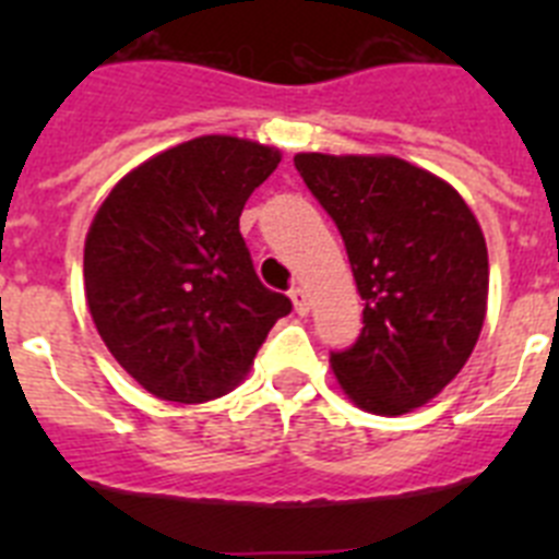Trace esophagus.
Segmentation results:
<instances>
[{"label": "esophagus", "mask_w": 559, "mask_h": 559, "mask_svg": "<svg viewBox=\"0 0 559 559\" xmlns=\"http://www.w3.org/2000/svg\"><path fill=\"white\" fill-rule=\"evenodd\" d=\"M290 299H294L296 313H299V316L308 313V310H310V302H308V294H305L302 285H294V288H290Z\"/></svg>", "instance_id": "obj_1"}]
</instances>
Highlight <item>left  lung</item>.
Here are the masks:
<instances>
[{"label":"left lung","mask_w":559,"mask_h":559,"mask_svg":"<svg viewBox=\"0 0 559 559\" xmlns=\"http://www.w3.org/2000/svg\"><path fill=\"white\" fill-rule=\"evenodd\" d=\"M294 165L347 246L364 330L330 367L355 406L406 414L467 364L490 288L471 206L433 173L397 156L296 153Z\"/></svg>","instance_id":"8db88e82"}]
</instances>
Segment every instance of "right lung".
Here are the masks:
<instances>
[{
	"instance_id": "1",
	"label": "right lung",
	"mask_w": 559,
	"mask_h": 559,
	"mask_svg": "<svg viewBox=\"0 0 559 559\" xmlns=\"http://www.w3.org/2000/svg\"><path fill=\"white\" fill-rule=\"evenodd\" d=\"M280 151L199 136L108 192L83 249L86 302L108 353L142 389L204 403L237 386L290 299L257 276L240 212Z\"/></svg>"
}]
</instances>
